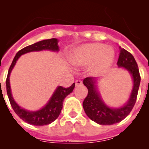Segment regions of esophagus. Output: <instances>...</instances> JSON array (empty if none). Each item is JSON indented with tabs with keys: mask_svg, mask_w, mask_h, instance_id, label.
Wrapping results in <instances>:
<instances>
[{
	"mask_svg": "<svg viewBox=\"0 0 149 149\" xmlns=\"http://www.w3.org/2000/svg\"><path fill=\"white\" fill-rule=\"evenodd\" d=\"M83 84V82L82 81H81V80H77V81H75V86H81Z\"/></svg>",
	"mask_w": 149,
	"mask_h": 149,
	"instance_id": "obj_1",
	"label": "esophagus"
}]
</instances>
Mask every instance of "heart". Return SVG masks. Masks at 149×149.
<instances>
[{
	"label": "heart",
	"instance_id": "obj_1",
	"mask_svg": "<svg viewBox=\"0 0 149 149\" xmlns=\"http://www.w3.org/2000/svg\"><path fill=\"white\" fill-rule=\"evenodd\" d=\"M70 58L76 66L85 67L92 64L91 72L93 74H100L112 64L114 51L103 44L89 43L73 50Z\"/></svg>",
	"mask_w": 149,
	"mask_h": 149
}]
</instances>
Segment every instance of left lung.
Returning <instances> with one entry per match:
<instances>
[{
    "label": "left lung",
    "mask_w": 149,
    "mask_h": 149,
    "mask_svg": "<svg viewBox=\"0 0 149 149\" xmlns=\"http://www.w3.org/2000/svg\"><path fill=\"white\" fill-rule=\"evenodd\" d=\"M117 65L128 71L132 76L134 84L129 100L125 104L119 108H110L105 104L97 90L95 77H86L83 81L84 86L88 89V95L83 102L84 110L91 120L99 125H110L120 122L128 116L136 103L141 79L137 63L131 53L120 48Z\"/></svg>",
    "instance_id": "left-lung-1"
}]
</instances>
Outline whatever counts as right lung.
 Segmentation results:
<instances>
[{"mask_svg": "<svg viewBox=\"0 0 149 149\" xmlns=\"http://www.w3.org/2000/svg\"><path fill=\"white\" fill-rule=\"evenodd\" d=\"M42 50H49V51H58V40L55 38L40 41L36 42L33 45L27 46L25 48H22L18 51L16 55L13 59L12 64L10 65L9 71H8L7 77H6V93H7L8 98L10 100V104L13 107V110L15 113L20 117L23 121L27 123L36 126H43L45 125L51 124L54 121L56 120L60 116L61 110L63 109V100L65 99L68 95L72 93L75 84L74 83L72 86L68 88H64L63 86H58L54 91V94L52 95L51 98H50L47 104L37 111H28L22 108L16 104L11 93L10 84V76L13 67L15 66L16 61L20 57L21 55L24 54L28 52L32 51H39Z\"/></svg>", "mask_w": 149, "mask_h": 149, "instance_id": "obj_1", "label": "right lung"}]
</instances>
